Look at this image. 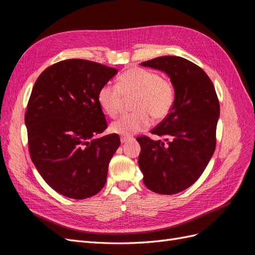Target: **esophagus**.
Segmentation results:
<instances>
[{
  "label": "esophagus",
  "instance_id": "1",
  "mask_svg": "<svg viewBox=\"0 0 255 255\" xmlns=\"http://www.w3.org/2000/svg\"><path fill=\"white\" fill-rule=\"evenodd\" d=\"M133 140H134V138H132V137H121V143H123V144L130 142Z\"/></svg>",
  "mask_w": 255,
  "mask_h": 255
}]
</instances>
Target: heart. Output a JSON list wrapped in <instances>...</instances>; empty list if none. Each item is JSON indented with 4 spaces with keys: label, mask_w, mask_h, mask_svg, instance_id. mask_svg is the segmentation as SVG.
<instances>
[{
    "label": "heart",
    "mask_w": 255,
    "mask_h": 255,
    "mask_svg": "<svg viewBox=\"0 0 255 255\" xmlns=\"http://www.w3.org/2000/svg\"><path fill=\"white\" fill-rule=\"evenodd\" d=\"M122 95L135 96L133 110L135 113L122 116L112 123L115 134L130 136L146 129L153 117L165 118L174 103V89L170 81L149 69L130 68L119 75L117 85L104 84L98 92V103L110 117L120 112Z\"/></svg>",
    "instance_id": "1"
}]
</instances>
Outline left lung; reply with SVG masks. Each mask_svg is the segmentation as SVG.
I'll return each instance as SVG.
<instances>
[{
  "mask_svg": "<svg viewBox=\"0 0 255 255\" xmlns=\"http://www.w3.org/2000/svg\"><path fill=\"white\" fill-rule=\"evenodd\" d=\"M165 72L174 88V103L151 133L165 140L138 137V165L143 183L160 195H173L191 186L204 171L216 146L220 107L207 74L179 56H160L140 64Z\"/></svg>",
  "mask_w": 255,
  "mask_h": 255,
  "instance_id": "left-lung-1",
  "label": "left lung"
}]
</instances>
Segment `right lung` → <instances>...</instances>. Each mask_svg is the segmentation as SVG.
<instances>
[{"mask_svg":"<svg viewBox=\"0 0 255 255\" xmlns=\"http://www.w3.org/2000/svg\"><path fill=\"white\" fill-rule=\"evenodd\" d=\"M117 72L95 61L67 59L45 69L34 85L25 113L30 158L65 197L90 198L106 183L120 138L96 137L107 128L98 92Z\"/></svg>","mask_w":255,"mask_h":255,"instance_id":"right-lung-1","label":"right lung"}]
</instances>
